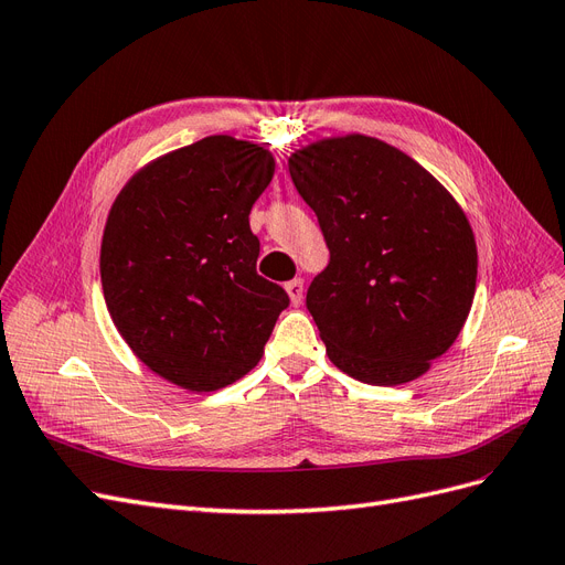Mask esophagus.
Segmentation results:
<instances>
[{
  "instance_id": "1",
  "label": "esophagus",
  "mask_w": 565,
  "mask_h": 565,
  "mask_svg": "<svg viewBox=\"0 0 565 565\" xmlns=\"http://www.w3.org/2000/svg\"><path fill=\"white\" fill-rule=\"evenodd\" d=\"M286 294L290 298V302H294L296 307L302 302V294H305V281L302 279H290L286 284Z\"/></svg>"
}]
</instances>
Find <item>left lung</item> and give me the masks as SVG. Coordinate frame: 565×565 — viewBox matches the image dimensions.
I'll list each match as a JSON object with an SVG mask.
<instances>
[{
    "label": "left lung",
    "instance_id": "left-lung-1",
    "mask_svg": "<svg viewBox=\"0 0 565 565\" xmlns=\"http://www.w3.org/2000/svg\"><path fill=\"white\" fill-rule=\"evenodd\" d=\"M288 171L331 253L305 300L326 354L369 385L420 377L475 300L467 215L420 163L369 136L319 140Z\"/></svg>",
    "mask_w": 565,
    "mask_h": 565
}]
</instances>
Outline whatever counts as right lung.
Returning <instances> with one entry per match:
<instances>
[{"mask_svg":"<svg viewBox=\"0 0 565 565\" xmlns=\"http://www.w3.org/2000/svg\"><path fill=\"white\" fill-rule=\"evenodd\" d=\"M275 175L258 145L209 136L138 171L100 246L110 317L145 366L190 392L244 377L288 307L256 271L248 213Z\"/></svg>","mask_w":565,"mask_h":565,"instance_id":"1","label":"right lung"}]
</instances>
